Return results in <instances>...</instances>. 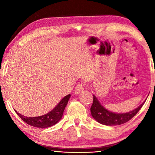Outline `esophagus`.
<instances>
[{"mask_svg":"<svg viewBox=\"0 0 155 155\" xmlns=\"http://www.w3.org/2000/svg\"><path fill=\"white\" fill-rule=\"evenodd\" d=\"M83 91H84V84L80 83L77 84V87H76L74 89V93L76 94H79L83 93Z\"/></svg>","mask_w":155,"mask_h":155,"instance_id":"1","label":"esophagus"}]
</instances>
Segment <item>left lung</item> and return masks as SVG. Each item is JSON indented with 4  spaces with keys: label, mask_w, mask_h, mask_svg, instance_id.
<instances>
[{
    "label": "left lung",
    "mask_w": 155,
    "mask_h": 155,
    "mask_svg": "<svg viewBox=\"0 0 155 155\" xmlns=\"http://www.w3.org/2000/svg\"><path fill=\"white\" fill-rule=\"evenodd\" d=\"M145 103L144 101L135 109L125 113H116L105 108L93 95V103L91 108V115L98 123L107 126H115L127 123L139 111Z\"/></svg>",
    "instance_id": "1"
}]
</instances>
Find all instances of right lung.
Instances as JSON below:
<instances>
[{"label":"right lung","mask_w":155,"mask_h":155,"mask_svg":"<svg viewBox=\"0 0 155 155\" xmlns=\"http://www.w3.org/2000/svg\"><path fill=\"white\" fill-rule=\"evenodd\" d=\"M71 94L65 96L53 109L49 113L42 115V116L28 117L22 115L21 114L18 113L17 111L15 110L25 123L31 125V126L37 128H48L56 124L61 119L64 108L67 106Z\"/></svg>","instance_id":"right-lung-1"}]
</instances>
